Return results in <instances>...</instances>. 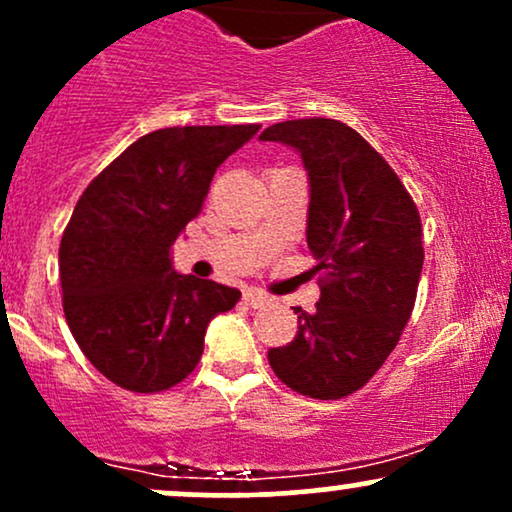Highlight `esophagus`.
<instances>
[{
  "label": "esophagus",
  "mask_w": 512,
  "mask_h": 512,
  "mask_svg": "<svg viewBox=\"0 0 512 512\" xmlns=\"http://www.w3.org/2000/svg\"><path fill=\"white\" fill-rule=\"evenodd\" d=\"M243 301L250 305V308H267L269 303H272V298L264 296L262 291H255V289H248L243 293Z\"/></svg>",
  "instance_id": "1"
}]
</instances>
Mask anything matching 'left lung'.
Segmentation results:
<instances>
[{"mask_svg": "<svg viewBox=\"0 0 512 512\" xmlns=\"http://www.w3.org/2000/svg\"><path fill=\"white\" fill-rule=\"evenodd\" d=\"M260 139L303 158L305 238L322 272L315 313L296 308V337L269 349V366L301 395L342 399L383 366L414 310L424 267L419 209L390 163L344 122L286 120Z\"/></svg>", "mask_w": 512, "mask_h": 512, "instance_id": "8db88e82", "label": "left lung"}]
</instances>
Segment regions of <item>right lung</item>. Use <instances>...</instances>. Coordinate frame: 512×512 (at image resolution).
<instances>
[{
    "mask_svg": "<svg viewBox=\"0 0 512 512\" xmlns=\"http://www.w3.org/2000/svg\"><path fill=\"white\" fill-rule=\"evenodd\" d=\"M260 125L168 127L144 134L76 202L60 243L62 305L84 356L132 392L182 383L204 332L240 291L178 274L170 248L207 199L216 168Z\"/></svg>",
    "mask_w": 512,
    "mask_h": 512,
    "instance_id": "1",
    "label": "right lung"
}]
</instances>
